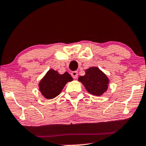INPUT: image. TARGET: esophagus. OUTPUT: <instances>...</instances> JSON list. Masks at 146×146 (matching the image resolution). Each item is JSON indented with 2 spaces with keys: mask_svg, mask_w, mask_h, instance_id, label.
Wrapping results in <instances>:
<instances>
[{
  "mask_svg": "<svg viewBox=\"0 0 146 146\" xmlns=\"http://www.w3.org/2000/svg\"><path fill=\"white\" fill-rule=\"evenodd\" d=\"M71 75L73 77V78H74V79H76V78H78V72H77L76 71L72 72L71 73Z\"/></svg>",
  "mask_w": 146,
  "mask_h": 146,
  "instance_id": "obj_1",
  "label": "esophagus"
}]
</instances>
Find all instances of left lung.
I'll return each instance as SVG.
<instances>
[{"instance_id":"1","label":"left lung","mask_w":146,"mask_h":146,"mask_svg":"<svg viewBox=\"0 0 146 146\" xmlns=\"http://www.w3.org/2000/svg\"><path fill=\"white\" fill-rule=\"evenodd\" d=\"M78 81L84 85L88 93L96 96H102L109 87V79L98 67H91L85 70L84 76L78 77Z\"/></svg>"}]
</instances>
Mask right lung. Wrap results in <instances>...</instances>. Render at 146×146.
Wrapping results in <instances>:
<instances>
[{"instance_id":"1","label":"right lung","mask_w":146,"mask_h":146,"mask_svg":"<svg viewBox=\"0 0 146 146\" xmlns=\"http://www.w3.org/2000/svg\"><path fill=\"white\" fill-rule=\"evenodd\" d=\"M72 80V77L67 72L60 74L56 70L50 69L39 81V92L46 99L54 98L61 94L66 83Z\"/></svg>"}]
</instances>
